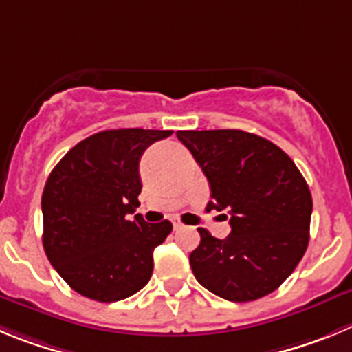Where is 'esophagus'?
Masks as SVG:
<instances>
[{
	"mask_svg": "<svg viewBox=\"0 0 352 352\" xmlns=\"http://www.w3.org/2000/svg\"><path fill=\"white\" fill-rule=\"evenodd\" d=\"M172 223H173V230H180V228H184L182 221H180V219H173Z\"/></svg>",
	"mask_w": 352,
	"mask_h": 352,
	"instance_id": "obj_1",
	"label": "esophagus"
}]
</instances>
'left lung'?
Returning <instances> with one entry per match:
<instances>
[{"mask_svg":"<svg viewBox=\"0 0 352 352\" xmlns=\"http://www.w3.org/2000/svg\"><path fill=\"white\" fill-rule=\"evenodd\" d=\"M210 184L207 208L228 210L231 233L189 254L196 280L230 302H252L293 274L309 245L312 196L283 148L240 129L177 131ZM228 219V215L224 214Z\"/></svg>","mask_w":352,"mask_h":352,"instance_id":"1","label":"left lung"}]
</instances>
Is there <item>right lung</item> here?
I'll list each match as a JSON object with an SVG mask.
<instances>
[{"label": "right lung", "instance_id": "obj_1", "mask_svg": "<svg viewBox=\"0 0 352 352\" xmlns=\"http://www.w3.org/2000/svg\"><path fill=\"white\" fill-rule=\"evenodd\" d=\"M173 131L107 129L78 142L56 164L42 195L43 249L72 289L96 302L124 300L153 275V252L172 223H145L142 154Z\"/></svg>", "mask_w": 352, "mask_h": 352}]
</instances>
